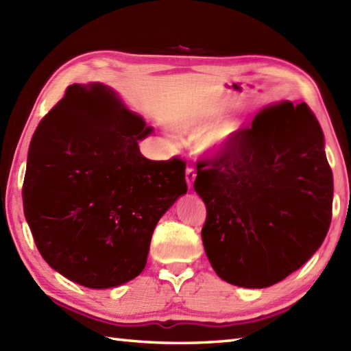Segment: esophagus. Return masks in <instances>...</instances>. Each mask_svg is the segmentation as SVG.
I'll return each instance as SVG.
<instances>
[{
	"label": "esophagus",
	"instance_id": "obj_1",
	"mask_svg": "<svg viewBox=\"0 0 351 351\" xmlns=\"http://www.w3.org/2000/svg\"><path fill=\"white\" fill-rule=\"evenodd\" d=\"M196 180V170L193 167H187L185 170V181H187V187L191 189L193 187V182Z\"/></svg>",
	"mask_w": 351,
	"mask_h": 351
}]
</instances>
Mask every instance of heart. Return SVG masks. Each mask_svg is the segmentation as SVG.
Segmentation results:
<instances>
[{"label":"heart","instance_id":"obj_1","mask_svg":"<svg viewBox=\"0 0 351 351\" xmlns=\"http://www.w3.org/2000/svg\"><path fill=\"white\" fill-rule=\"evenodd\" d=\"M223 113L215 108H208L182 119L180 128L197 134L205 132L200 140V151L210 156H221L232 151L240 132V123L237 121H223Z\"/></svg>","mask_w":351,"mask_h":351}]
</instances>
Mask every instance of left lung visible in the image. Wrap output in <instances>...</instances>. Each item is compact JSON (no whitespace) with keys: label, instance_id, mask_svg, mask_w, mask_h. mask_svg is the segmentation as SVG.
I'll return each mask as SVG.
<instances>
[{"label":"left lung","instance_id":"left-lung-1","mask_svg":"<svg viewBox=\"0 0 351 351\" xmlns=\"http://www.w3.org/2000/svg\"><path fill=\"white\" fill-rule=\"evenodd\" d=\"M205 253L220 279L267 288L306 263L332 220L324 134L306 104L261 108L232 151L200 164Z\"/></svg>","mask_w":351,"mask_h":351}]
</instances>
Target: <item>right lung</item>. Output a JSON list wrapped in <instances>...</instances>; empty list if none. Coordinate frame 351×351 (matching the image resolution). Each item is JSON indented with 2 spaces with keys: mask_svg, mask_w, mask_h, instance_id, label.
Returning <instances> with one entry per match:
<instances>
[{
  "mask_svg": "<svg viewBox=\"0 0 351 351\" xmlns=\"http://www.w3.org/2000/svg\"><path fill=\"white\" fill-rule=\"evenodd\" d=\"M152 131L98 81L68 87L37 126L24 214L42 258L66 279L107 289L143 271L156 223L187 193L184 161L141 155Z\"/></svg>",
  "mask_w": 351,
  "mask_h": 351,
  "instance_id": "add662e5",
  "label": "right lung"
}]
</instances>
